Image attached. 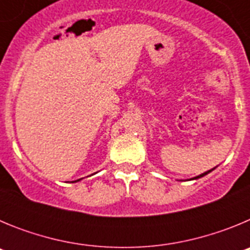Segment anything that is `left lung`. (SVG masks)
<instances>
[{
  "label": "left lung",
  "instance_id": "left-lung-1",
  "mask_svg": "<svg viewBox=\"0 0 250 250\" xmlns=\"http://www.w3.org/2000/svg\"><path fill=\"white\" fill-rule=\"evenodd\" d=\"M214 169H215V167H214ZM214 169H211V170H208V171H205V173L200 174V175L195 176V178H193V179H199V178H203V176H205V175H207V174H209V173H210V171H213V170H214Z\"/></svg>",
  "mask_w": 250,
  "mask_h": 250
}]
</instances>
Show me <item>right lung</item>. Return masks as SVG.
<instances>
[{"mask_svg":"<svg viewBox=\"0 0 250 250\" xmlns=\"http://www.w3.org/2000/svg\"><path fill=\"white\" fill-rule=\"evenodd\" d=\"M81 179H77V180H75V182H72V183H76V182H80Z\"/></svg>","mask_w":250,"mask_h":250,"instance_id":"add662e5","label":"right lung"}]
</instances>
